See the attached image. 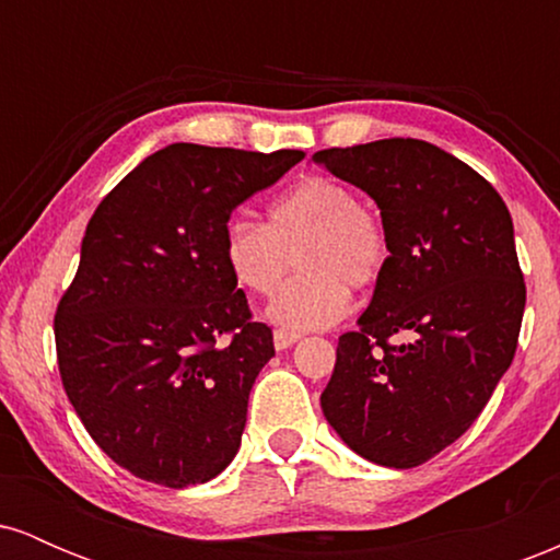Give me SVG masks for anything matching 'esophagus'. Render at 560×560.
<instances>
[{"instance_id":"1","label":"esophagus","mask_w":560,"mask_h":560,"mask_svg":"<svg viewBox=\"0 0 560 560\" xmlns=\"http://www.w3.org/2000/svg\"><path fill=\"white\" fill-rule=\"evenodd\" d=\"M302 334L298 331H287V329H276L273 331V345L276 350H287V347H292L294 342H300Z\"/></svg>"}]
</instances>
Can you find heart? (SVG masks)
<instances>
[{"mask_svg": "<svg viewBox=\"0 0 560 560\" xmlns=\"http://www.w3.org/2000/svg\"><path fill=\"white\" fill-rule=\"evenodd\" d=\"M223 266L244 292L268 298L294 255L300 273L281 287L266 316L287 331L337 324L350 311V287L369 289L389 262L384 221L355 189L331 176H305L266 208L260 223H226Z\"/></svg>", "mask_w": 560, "mask_h": 560, "instance_id": "1", "label": "heart"}]
</instances>
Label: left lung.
<instances>
[{"instance_id":"8db88e82","label":"left lung","mask_w":560,"mask_h":560,"mask_svg":"<svg viewBox=\"0 0 560 560\" xmlns=\"http://www.w3.org/2000/svg\"><path fill=\"white\" fill-rule=\"evenodd\" d=\"M382 210L389 262L339 337L326 421L365 460L427 464L477 421L513 361L526 305L513 221L487 178L421 139L313 155Z\"/></svg>"}]
</instances>
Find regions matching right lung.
<instances>
[{
  "label": "right lung",
  "instance_id": "add662e5",
  "mask_svg": "<svg viewBox=\"0 0 560 560\" xmlns=\"http://www.w3.org/2000/svg\"><path fill=\"white\" fill-rule=\"evenodd\" d=\"M302 158L171 144L94 210L55 313L57 365L86 432L133 477L184 490L234 460L273 334L223 266V229Z\"/></svg>",
  "mask_w": 560,
  "mask_h": 560
}]
</instances>
